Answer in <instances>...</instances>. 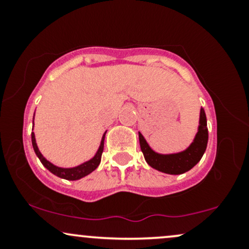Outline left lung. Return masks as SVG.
<instances>
[{
    "mask_svg": "<svg viewBox=\"0 0 249 249\" xmlns=\"http://www.w3.org/2000/svg\"><path fill=\"white\" fill-rule=\"evenodd\" d=\"M139 133V144H141L142 152L144 154L145 160L151 167L167 174H181L190 171L196 166L204 156L207 147L208 130L207 119L204 108H200L199 127L192 144L186 150L178 153L161 154L153 151L145 141L141 132Z\"/></svg>",
    "mask_w": 249,
    "mask_h": 249,
    "instance_id": "left-lung-1",
    "label": "left lung"
}]
</instances>
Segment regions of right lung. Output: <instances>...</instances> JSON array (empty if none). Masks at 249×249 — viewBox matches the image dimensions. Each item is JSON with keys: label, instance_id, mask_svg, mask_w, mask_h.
<instances>
[{"label": "right lung", "instance_id": "obj_1", "mask_svg": "<svg viewBox=\"0 0 249 249\" xmlns=\"http://www.w3.org/2000/svg\"><path fill=\"white\" fill-rule=\"evenodd\" d=\"M33 124H34V121H33ZM105 133H107V131H105ZM105 133L103 134L102 137V141H101V145H99L98 150H97V152L95 156L92 157V158L90 159V160L83 162V164L78 165V166H75V167H59V166H56V165H53V162H50L49 160H47V159L43 157V154L39 152L38 150V146H37L36 144V139H35V133L31 132V142H33V147H34V151H35L36 156L38 157V159L41 160V162L43 164V166H44L47 170H49L51 173H53L55 176L59 177V178L62 179H67V180H78L83 178V177L88 176V174H90L92 171H95L97 167H98V165L101 164V159H102V153H103V150H104V139H105Z\"/></svg>", "mask_w": 249, "mask_h": 249}]
</instances>
